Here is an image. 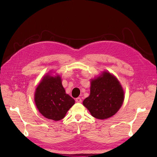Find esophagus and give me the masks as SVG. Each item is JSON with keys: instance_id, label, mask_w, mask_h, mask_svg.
Segmentation results:
<instances>
[{"instance_id": "obj_1", "label": "esophagus", "mask_w": 157, "mask_h": 157, "mask_svg": "<svg viewBox=\"0 0 157 157\" xmlns=\"http://www.w3.org/2000/svg\"><path fill=\"white\" fill-rule=\"evenodd\" d=\"M75 101H76V102H78V103H80V102H82V99H81V98L78 97V98H77L75 99Z\"/></svg>"}]
</instances>
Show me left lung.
Segmentation results:
<instances>
[{
	"mask_svg": "<svg viewBox=\"0 0 157 157\" xmlns=\"http://www.w3.org/2000/svg\"><path fill=\"white\" fill-rule=\"evenodd\" d=\"M124 101V92L115 77L109 72H103L92 79L90 94L83 101L94 117L106 119L117 112Z\"/></svg>",
	"mask_w": 157,
	"mask_h": 157,
	"instance_id": "obj_1",
	"label": "left lung"
}]
</instances>
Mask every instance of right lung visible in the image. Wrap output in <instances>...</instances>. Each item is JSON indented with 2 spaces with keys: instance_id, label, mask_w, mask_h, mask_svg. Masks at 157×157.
Listing matches in <instances>:
<instances>
[{
  "instance_id": "right-lung-1",
  "label": "right lung",
  "mask_w": 157,
  "mask_h": 157,
  "mask_svg": "<svg viewBox=\"0 0 157 157\" xmlns=\"http://www.w3.org/2000/svg\"><path fill=\"white\" fill-rule=\"evenodd\" d=\"M34 101L39 112L44 117L59 121L75 104L74 99L67 94L59 75H46L36 89Z\"/></svg>"
}]
</instances>
